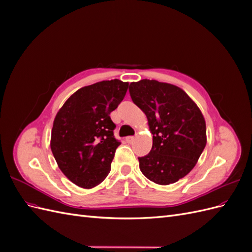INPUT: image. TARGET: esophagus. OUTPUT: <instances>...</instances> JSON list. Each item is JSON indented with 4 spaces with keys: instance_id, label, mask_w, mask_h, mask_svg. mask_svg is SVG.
<instances>
[{
    "instance_id": "esophagus-1",
    "label": "esophagus",
    "mask_w": 252,
    "mask_h": 252,
    "mask_svg": "<svg viewBox=\"0 0 252 252\" xmlns=\"http://www.w3.org/2000/svg\"><path fill=\"white\" fill-rule=\"evenodd\" d=\"M133 141H134V136H127V138H126V142L129 143V144L132 143Z\"/></svg>"
}]
</instances>
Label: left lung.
<instances>
[{
  "label": "left lung",
  "mask_w": 252,
  "mask_h": 252,
  "mask_svg": "<svg viewBox=\"0 0 252 252\" xmlns=\"http://www.w3.org/2000/svg\"><path fill=\"white\" fill-rule=\"evenodd\" d=\"M129 94L154 134L150 152L139 158L142 173L158 185L178 182L192 170L207 142L200 108L183 89L156 80L131 83Z\"/></svg>",
  "instance_id": "8db88e82"
}]
</instances>
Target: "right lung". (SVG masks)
Listing matches in <instances>:
<instances>
[{"instance_id":"obj_1","label":"right lung","mask_w":252,"mask_h":252,"mask_svg":"<svg viewBox=\"0 0 252 252\" xmlns=\"http://www.w3.org/2000/svg\"><path fill=\"white\" fill-rule=\"evenodd\" d=\"M128 83L102 81L79 89L57 113L50 147L59 168L73 184L93 188L107 177L121 144L110 112L123 101Z\"/></svg>"}]
</instances>
